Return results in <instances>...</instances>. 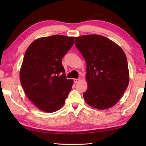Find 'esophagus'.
Listing matches in <instances>:
<instances>
[{"label": "esophagus", "instance_id": "34e87169", "mask_svg": "<svg viewBox=\"0 0 146 146\" xmlns=\"http://www.w3.org/2000/svg\"><path fill=\"white\" fill-rule=\"evenodd\" d=\"M80 81V78H76V79H74V82L75 83H77L79 82Z\"/></svg>", "mask_w": 146, "mask_h": 146}]
</instances>
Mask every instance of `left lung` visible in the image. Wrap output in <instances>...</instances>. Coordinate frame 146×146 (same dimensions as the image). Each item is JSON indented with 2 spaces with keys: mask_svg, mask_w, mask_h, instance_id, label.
Returning <instances> with one entry per match:
<instances>
[{
  "mask_svg": "<svg viewBox=\"0 0 146 146\" xmlns=\"http://www.w3.org/2000/svg\"><path fill=\"white\" fill-rule=\"evenodd\" d=\"M75 45L86 63L85 102L99 110L112 107L129 85V71L124 52L115 42L98 35L76 37Z\"/></svg>",
  "mask_w": 146,
  "mask_h": 146,
  "instance_id": "obj_1",
  "label": "left lung"
}]
</instances>
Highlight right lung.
<instances>
[{
	"label": "right lung",
	"instance_id": "1",
	"mask_svg": "<svg viewBox=\"0 0 146 146\" xmlns=\"http://www.w3.org/2000/svg\"><path fill=\"white\" fill-rule=\"evenodd\" d=\"M74 37L53 35L35 40L29 46L20 69L22 87L41 111L53 113L63 107L73 80L66 77L61 60L74 44ZM60 73L62 75L59 76Z\"/></svg>",
	"mask_w": 146,
	"mask_h": 146
}]
</instances>
